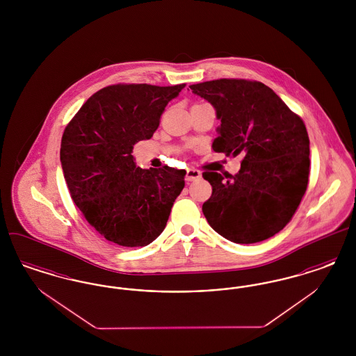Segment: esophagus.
I'll use <instances>...</instances> for the list:
<instances>
[{
    "instance_id": "34e87169",
    "label": "esophagus",
    "mask_w": 356,
    "mask_h": 356,
    "mask_svg": "<svg viewBox=\"0 0 356 356\" xmlns=\"http://www.w3.org/2000/svg\"><path fill=\"white\" fill-rule=\"evenodd\" d=\"M202 177V172L199 170H195V168H189V170H186V180L189 183V181H193V180H197V179H200Z\"/></svg>"
}]
</instances>
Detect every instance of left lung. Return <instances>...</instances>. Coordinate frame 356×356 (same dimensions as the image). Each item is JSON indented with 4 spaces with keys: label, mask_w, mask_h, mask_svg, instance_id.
<instances>
[{
    "label": "left lung",
    "mask_w": 356,
    "mask_h": 356,
    "mask_svg": "<svg viewBox=\"0 0 356 356\" xmlns=\"http://www.w3.org/2000/svg\"><path fill=\"white\" fill-rule=\"evenodd\" d=\"M220 120L215 152L244 156L235 176L207 170L212 186L203 204L209 225L237 244L263 241L295 215L308 186L309 138L305 122L271 88L220 79L189 86Z\"/></svg>",
    "instance_id": "8db88e82"
}]
</instances>
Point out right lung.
I'll return each instance as SVG.
<instances>
[{"label":"right lung","instance_id":"right-lung-1","mask_svg":"<svg viewBox=\"0 0 356 356\" xmlns=\"http://www.w3.org/2000/svg\"><path fill=\"white\" fill-rule=\"evenodd\" d=\"M184 86H105L64 131L60 160L70 196L86 221L112 243H152L184 188L186 170L168 165L143 170L132 156L134 145L152 137L167 104Z\"/></svg>","mask_w":356,"mask_h":356}]
</instances>
